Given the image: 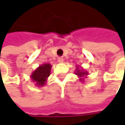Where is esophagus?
Returning a JSON list of instances; mask_svg holds the SVG:
<instances>
[{
	"mask_svg": "<svg viewBox=\"0 0 125 125\" xmlns=\"http://www.w3.org/2000/svg\"><path fill=\"white\" fill-rule=\"evenodd\" d=\"M58 62H59V63H63V59L62 57H59V58L58 59Z\"/></svg>",
	"mask_w": 125,
	"mask_h": 125,
	"instance_id": "obj_1",
	"label": "esophagus"
}]
</instances>
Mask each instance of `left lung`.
I'll list each match as a JSON object with an SVG mask.
<instances>
[{
    "label": "left lung",
    "mask_w": 125,
    "mask_h": 125,
    "mask_svg": "<svg viewBox=\"0 0 125 125\" xmlns=\"http://www.w3.org/2000/svg\"><path fill=\"white\" fill-rule=\"evenodd\" d=\"M74 74L80 77L79 80L81 81V82H83L85 80V78H86L87 75H88V72L87 71L83 69V67H81L80 66H76V70H75Z\"/></svg>",
    "instance_id": "obj_1"
}]
</instances>
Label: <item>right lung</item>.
<instances>
[{
    "instance_id": "1",
    "label": "right lung",
    "mask_w": 125,
    "mask_h": 125,
    "mask_svg": "<svg viewBox=\"0 0 125 125\" xmlns=\"http://www.w3.org/2000/svg\"><path fill=\"white\" fill-rule=\"evenodd\" d=\"M51 67L52 66L49 63H42L32 72L30 78L36 86L42 87L46 84L47 79L51 74Z\"/></svg>"
}]
</instances>
